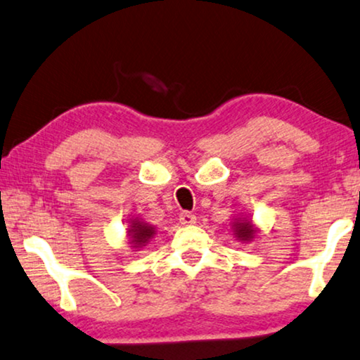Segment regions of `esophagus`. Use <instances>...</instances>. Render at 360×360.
Wrapping results in <instances>:
<instances>
[{
  "label": "esophagus",
  "mask_w": 360,
  "mask_h": 360,
  "mask_svg": "<svg viewBox=\"0 0 360 360\" xmlns=\"http://www.w3.org/2000/svg\"><path fill=\"white\" fill-rule=\"evenodd\" d=\"M195 221H197V217L193 214H190V212H181L180 214V224L181 225H193Z\"/></svg>",
  "instance_id": "34e87169"
}]
</instances>
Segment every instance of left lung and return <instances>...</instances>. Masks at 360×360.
Listing matches in <instances>:
<instances>
[{
    "instance_id": "obj_1",
    "label": "left lung",
    "mask_w": 360,
    "mask_h": 360,
    "mask_svg": "<svg viewBox=\"0 0 360 360\" xmlns=\"http://www.w3.org/2000/svg\"><path fill=\"white\" fill-rule=\"evenodd\" d=\"M233 235L242 242H250L254 238V235L257 233V229L252 224V220H245V219H235L233 225Z\"/></svg>"
}]
</instances>
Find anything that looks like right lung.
<instances>
[{"label":"right lung","instance_id":"right-lung-1","mask_svg":"<svg viewBox=\"0 0 360 360\" xmlns=\"http://www.w3.org/2000/svg\"><path fill=\"white\" fill-rule=\"evenodd\" d=\"M155 227L150 224H145L143 220H131L130 229H128V237H130V243L133 248L143 247L145 243L150 242V238H153Z\"/></svg>","mask_w":360,"mask_h":360}]
</instances>
